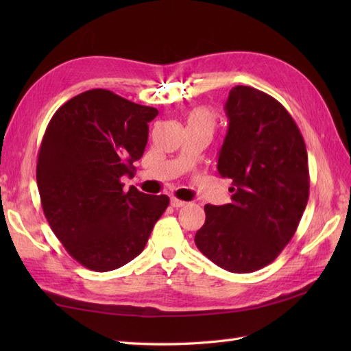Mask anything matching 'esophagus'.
I'll list each match as a JSON object with an SVG mask.
<instances>
[{
    "label": "esophagus",
    "instance_id": "obj_1",
    "mask_svg": "<svg viewBox=\"0 0 351 351\" xmlns=\"http://www.w3.org/2000/svg\"><path fill=\"white\" fill-rule=\"evenodd\" d=\"M185 204H187V202H184V200H181V199H176V197H171L170 199V205L173 206V208H181Z\"/></svg>",
    "mask_w": 351,
    "mask_h": 351
}]
</instances>
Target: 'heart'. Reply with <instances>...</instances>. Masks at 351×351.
<instances>
[{"label": "heart", "instance_id": "1", "mask_svg": "<svg viewBox=\"0 0 351 351\" xmlns=\"http://www.w3.org/2000/svg\"><path fill=\"white\" fill-rule=\"evenodd\" d=\"M185 125L187 128H199L208 132H213L215 128V114L211 108L199 106L191 108L185 116Z\"/></svg>", "mask_w": 351, "mask_h": 351}]
</instances>
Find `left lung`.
I'll return each instance as SVG.
<instances>
[{
  "label": "left lung",
  "instance_id": "8db88e82",
  "mask_svg": "<svg viewBox=\"0 0 351 351\" xmlns=\"http://www.w3.org/2000/svg\"><path fill=\"white\" fill-rule=\"evenodd\" d=\"M225 111L217 170L232 181V202L205 205L195 243L225 270L252 273L273 263L295 234L309 197L308 154L299 126L273 96L237 86Z\"/></svg>",
  "mask_w": 351,
  "mask_h": 351
}]
</instances>
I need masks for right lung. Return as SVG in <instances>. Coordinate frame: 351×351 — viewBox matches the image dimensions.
Listing matches in <instances>:
<instances>
[{"mask_svg": "<svg viewBox=\"0 0 351 351\" xmlns=\"http://www.w3.org/2000/svg\"><path fill=\"white\" fill-rule=\"evenodd\" d=\"M158 114L106 88L73 96L56 111L42 138L36 180L43 214L69 255L93 271H110L143 252L169 206L121 178L134 173Z\"/></svg>", "mask_w": 351, "mask_h": 351, "instance_id": "1", "label": "right lung"}]
</instances>
